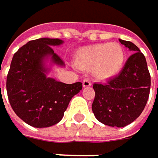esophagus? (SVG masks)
<instances>
[{
    "label": "esophagus",
    "instance_id": "1",
    "mask_svg": "<svg viewBox=\"0 0 158 158\" xmlns=\"http://www.w3.org/2000/svg\"><path fill=\"white\" fill-rule=\"evenodd\" d=\"M82 85H83L84 88H88V87H90L91 86V82L89 79H84L82 81Z\"/></svg>",
    "mask_w": 158,
    "mask_h": 158
}]
</instances>
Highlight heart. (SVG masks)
I'll use <instances>...</instances> for the list:
<instances>
[{
	"mask_svg": "<svg viewBox=\"0 0 158 158\" xmlns=\"http://www.w3.org/2000/svg\"><path fill=\"white\" fill-rule=\"evenodd\" d=\"M125 60V50L117 42L83 47L77 50L74 56L76 67L82 69L92 68L94 76L101 80L118 76L124 67Z\"/></svg>",
	"mask_w": 158,
	"mask_h": 158,
	"instance_id": "b5f03b06",
	"label": "heart"
}]
</instances>
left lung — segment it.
<instances>
[{
  "label": "left lung",
  "instance_id": "obj_1",
  "mask_svg": "<svg viewBox=\"0 0 158 158\" xmlns=\"http://www.w3.org/2000/svg\"><path fill=\"white\" fill-rule=\"evenodd\" d=\"M119 41L133 54L117 77L106 84L94 83L92 111L102 124L123 127L136 120L144 110L151 79L144 54L134 43L120 39Z\"/></svg>",
  "mask_w": 158,
  "mask_h": 158
}]
</instances>
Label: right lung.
<instances>
[{
    "instance_id": "right-lung-1",
    "label": "right lung",
    "mask_w": 158,
    "mask_h": 158,
    "mask_svg": "<svg viewBox=\"0 0 158 158\" xmlns=\"http://www.w3.org/2000/svg\"><path fill=\"white\" fill-rule=\"evenodd\" d=\"M64 41L40 38L23 45L13 55L7 75L8 98L16 115L34 127H48L60 121L70 99L82 83L65 84L48 77L52 65L65 66L52 47Z\"/></svg>"
}]
</instances>
